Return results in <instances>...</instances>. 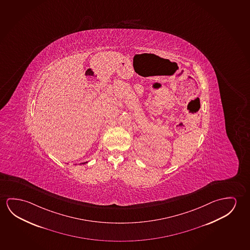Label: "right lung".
Returning <instances> with one entry per match:
<instances>
[{
	"label": "right lung",
	"mask_w": 250,
	"mask_h": 250,
	"mask_svg": "<svg viewBox=\"0 0 250 250\" xmlns=\"http://www.w3.org/2000/svg\"><path fill=\"white\" fill-rule=\"evenodd\" d=\"M86 163H87V162H85V163H82V164H83V165H84V164H86Z\"/></svg>",
	"instance_id": "1"
}]
</instances>
